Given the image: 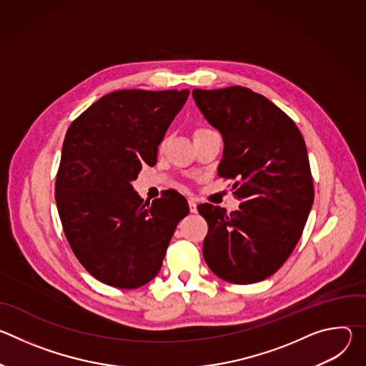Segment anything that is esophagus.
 <instances>
[{"label": "esophagus", "mask_w": 366, "mask_h": 366, "mask_svg": "<svg viewBox=\"0 0 366 366\" xmlns=\"http://www.w3.org/2000/svg\"><path fill=\"white\" fill-rule=\"evenodd\" d=\"M188 205H189V212L191 213H197V202H195L194 198L188 199Z\"/></svg>", "instance_id": "esophagus-1"}]
</instances>
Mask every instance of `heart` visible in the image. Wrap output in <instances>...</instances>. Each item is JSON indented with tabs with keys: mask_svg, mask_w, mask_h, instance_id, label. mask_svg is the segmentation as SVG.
<instances>
[{
	"mask_svg": "<svg viewBox=\"0 0 366 366\" xmlns=\"http://www.w3.org/2000/svg\"><path fill=\"white\" fill-rule=\"evenodd\" d=\"M201 130H204V129H197V130H195V133H197V132H201Z\"/></svg>",
	"mask_w": 366,
	"mask_h": 366,
	"instance_id": "b5f03b06",
	"label": "heart"
}]
</instances>
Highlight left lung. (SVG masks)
<instances>
[{
    "instance_id": "1",
    "label": "left lung",
    "mask_w": 366,
    "mask_h": 366,
    "mask_svg": "<svg viewBox=\"0 0 366 366\" xmlns=\"http://www.w3.org/2000/svg\"><path fill=\"white\" fill-rule=\"evenodd\" d=\"M194 101L224 142L219 177L242 199L227 214L198 205L208 224L202 254L219 278L253 284L275 274L298 243L315 201L305 142L274 102L244 86L194 89Z\"/></svg>"
}]
</instances>
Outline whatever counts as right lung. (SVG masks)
<instances>
[{"label":"right lung","mask_w":366,"mask_h":366,"mask_svg":"<svg viewBox=\"0 0 366 366\" xmlns=\"http://www.w3.org/2000/svg\"><path fill=\"white\" fill-rule=\"evenodd\" d=\"M188 95V89L114 91L66 132L55 185L58 212L72 252L104 284L133 290L153 280L189 212L174 189L143 202L132 187L142 164H156L158 146Z\"/></svg>","instance_id":"right-lung-1"}]
</instances>
